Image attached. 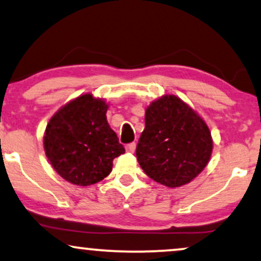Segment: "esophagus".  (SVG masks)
I'll use <instances>...</instances> for the list:
<instances>
[{"label":"esophagus","mask_w":261,"mask_h":261,"mask_svg":"<svg viewBox=\"0 0 261 261\" xmlns=\"http://www.w3.org/2000/svg\"><path fill=\"white\" fill-rule=\"evenodd\" d=\"M135 147H137V145H135V143H130V144L126 145V151L129 152V153H134Z\"/></svg>","instance_id":"1"}]
</instances>
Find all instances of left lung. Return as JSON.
<instances>
[{
  "label": "left lung",
  "mask_w": 261,
  "mask_h": 261,
  "mask_svg": "<svg viewBox=\"0 0 261 261\" xmlns=\"http://www.w3.org/2000/svg\"><path fill=\"white\" fill-rule=\"evenodd\" d=\"M212 148L207 124L181 98L164 94L146 108L137 158L153 181L169 188L189 184L207 165Z\"/></svg>",
  "instance_id": "left-lung-1"
}]
</instances>
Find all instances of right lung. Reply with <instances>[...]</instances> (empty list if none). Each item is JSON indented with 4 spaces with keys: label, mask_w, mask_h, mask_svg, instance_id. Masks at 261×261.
Wrapping results in <instances>:
<instances>
[{
    "label": "right lung",
    "mask_w": 261,
    "mask_h": 261,
    "mask_svg": "<svg viewBox=\"0 0 261 261\" xmlns=\"http://www.w3.org/2000/svg\"><path fill=\"white\" fill-rule=\"evenodd\" d=\"M109 104L91 93L74 98L54 114L43 144L57 174L76 186H90L107 177L113 161L124 147L107 121Z\"/></svg>",
    "instance_id": "add662e5"
}]
</instances>
